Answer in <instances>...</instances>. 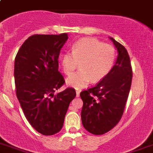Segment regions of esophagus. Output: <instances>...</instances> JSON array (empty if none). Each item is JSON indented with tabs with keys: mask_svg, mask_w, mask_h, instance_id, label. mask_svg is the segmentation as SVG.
I'll use <instances>...</instances> for the list:
<instances>
[{
	"mask_svg": "<svg viewBox=\"0 0 153 153\" xmlns=\"http://www.w3.org/2000/svg\"><path fill=\"white\" fill-rule=\"evenodd\" d=\"M76 97H79V93H80V90H76Z\"/></svg>",
	"mask_w": 153,
	"mask_h": 153,
	"instance_id": "esophagus-1",
	"label": "esophagus"
}]
</instances>
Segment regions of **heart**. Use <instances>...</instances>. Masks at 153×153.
I'll return each mask as SVG.
<instances>
[{
  "label": "heart",
  "mask_w": 153,
  "mask_h": 153,
  "mask_svg": "<svg viewBox=\"0 0 153 153\" xmlns=\"http://www.w3.org/2000/svg\"><path fill=\"white\" fill-rule=\"evenodd\" d=\"M115 48L92 38H83L72 46V52L61 55V65L67 75H71L80 65V70L67 77V84L75 89L86 87L92 82L104 79L114 66Z\"/></svg>",
  "instance_id": "1"
}]
</instances>
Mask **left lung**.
<instances>
[{"label":"left lung","instance_id":"left-lung-1","mask_svg":"<svg viewBox=\"0 0 153 153\" xmlns=\"http://www.w3.org/2000/svg\"><path fill=\"white\" fill-rule=\"evenodd\" d=\"M110 39L118 53L115 64L96 86L80 92L83 102L82 125L95 135L108 132L120 121L132 82V67L127 49L113 38Z\"/></svg>","mask_w":153,"mask_h":153}]
</instances>
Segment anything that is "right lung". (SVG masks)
Returning a JSON list of instances; mask_svg holds the SVG:
<instances>
[{
	"instance_id": "add662e5",
	"label": "right lung",
	"mask_w": 153,
	"mask_h": 153,
	"mask_svg": "<svg viewBox=\"0 0 153 153\" xmlns=\"http://www.w3.org/2000/svg\"><path fill=\"white\" fill-rule=\"evenodd\" d=\"M67 33L33 35L19 49L14 62L16 94L26 119L40 134L53 135L61 130L74 88L54 94L65 82L58 71V57Z\"/></svg>"
}]
</instances>
